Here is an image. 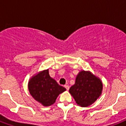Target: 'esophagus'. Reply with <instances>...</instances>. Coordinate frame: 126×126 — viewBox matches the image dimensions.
Segmentation results:
<instances>
[{"label": "esophagus", "instance_id": "34e87169", "mask_svg": "<svg viewBox=\"0 0 126 126\" xmlns=\"http://www.w3.org/2000/svg\"><path fill=\"white\" fill-rule=\"evenodd\" d=\"M64 87H65V88L67 90H69V86L68 85H65V86H64Z\"/></svg>", "mask_w": 126, "mask_h": 126}]
</instances>
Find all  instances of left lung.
Listing matches in <instances>:
<instances>
[{
	"instance_id": "obj_1",
	"label": "left lung",
	"mask_w": 126,
	"mask_h": 126,
	"mask_svg": "<svg viewBox=\"0 0 126 126\" xmlns=\"http://www.w3.org/2000/svg\"><path fill=\"white\" fill-rule=\"evenodd\" d=\"M103 84L98 78L90 71H82L76 78L69 93L78 105L86 107L94 103L102 94Z\"/></svg>"
}]
</instances>
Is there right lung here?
Wrapping results in <instances>:
<instances>
[{"label":"right lung","mask_w":126,"mask_h":126,"mask_svg":"<svg viewBox=\"0 0 126 126\" xmlns=\"http://www.w3.org/2000/svg\"><path fill=\"white\" fill-rule=\"evenodd\" d=\"M28 90L34 100L48 107L55 102L59 94L66 90L57 83L48 73L44 70L33 76L28 82Z\"/></svg>","instance_id":"add662e5"}]
</instances>
